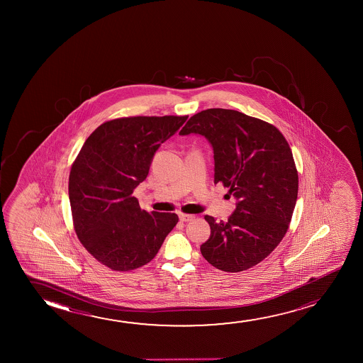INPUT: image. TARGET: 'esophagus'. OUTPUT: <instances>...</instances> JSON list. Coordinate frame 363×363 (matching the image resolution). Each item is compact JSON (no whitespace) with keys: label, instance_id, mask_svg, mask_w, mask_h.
<instances>
[{"label":"esophagus","instance_id":"esophagus-1","mask_svg":"<svg viewBox=\"0 0 363 363\" xmlns=\"http://www.w3.org/2000/svg\"><path fill=\"white\" fill-rule=\"evenodd\" d=\"M194 218V216H192V214L179 213V220H182V222H189Z\"/></svg>","mask_w":363,"mask_h":363}]
</instances>
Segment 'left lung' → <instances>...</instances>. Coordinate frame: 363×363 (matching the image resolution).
I'll list each match as a JSON object with an SVG mask.
<instances>
[{
  "instance_id": "obj_1",
  "label": "left lung",
  "mask_w": 363,
  "mask_h": 363,
  "mask_svg": "<svg viewBox=\"0 0 363 363\" xmlns=\"http://www.w3.org/2000/svg\"><path fill=\"white\" fill-rule=\"evenodd\" d=\"M189 134L208 140L214 184L222 182L237 199L227 222L204 217L211 237L201 253L223 272L252 268L278 247L293 217L298 177L288 141L267 121L219 108L194 115L179 131Z\"/></svg>"
}]
</instances>
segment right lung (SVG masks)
Wrapping results in <instances>:
<instances>
[{"label": "right lung", "mask_w": 363, "mask_h": 363, "mask_svg": "<svg viewBox=\"0 0 363 363\" xmlns=\"http://www.w3.org/2000/svg\"><path fill=\"white\" fill-rule=\"evenodd\" d=\"M186 116H130L91 133L72 164L69 201L75 233L98 262L115 272L149 263L179 222L176 213L146 212L133 196L162 143Z\"/></svg>", "instance_id": "right-lung-1"}]
</instances>
